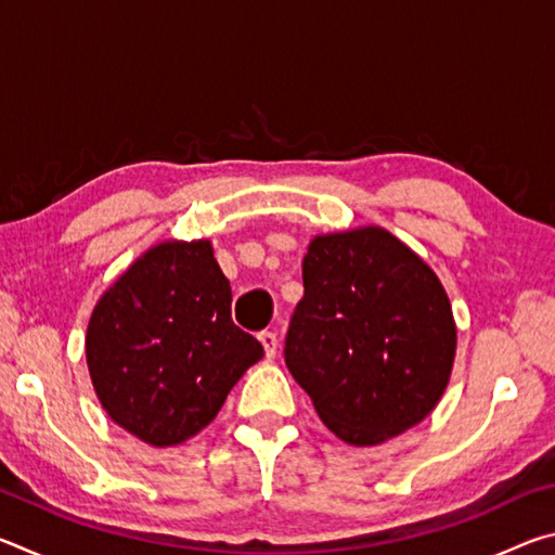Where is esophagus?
Wrapping results in <instances>:
<instances>
[{"label": "esophagus", "mask_w": 555, "mask_h": 555, "mask_svg": "<svg viewBox=\"0 0 555 555\" xmlns=\"http://www.w3.org/2000/svg\"><path fill=\"white\" fill-rule=\"evenodd\" d=\"M259 343H261V347H264V354L269 357H274L276 354V347H279V337H276V333H271V331H264V333H259Z\"/></svg>", "instance_id": "34e87169"}]
</instances>
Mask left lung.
I'll use <instances>...</instances> for the list:
<instances>
[{
    "instance_id": "obj_1",
    "label": "left lung",
    "mask_w": 555,
    "mask_h": 555,
    "mask_svg": "<svg viewBox=\"0 0 555 555\" xmlns=\"http://www.w3.org/2000/svg\"><path fill=\"white\" fill-rule=\"evenodd\" d=\"M455 343L443 284L391 232L370 224L308 244L284 357L345 443L379 446L421 424L448 387Z\"/></svg>"
}]
</instances>
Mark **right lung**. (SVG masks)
<instances>
[{
  "mask_svg": "<svg viewBox=\"0 0 555 555\" xmlns=\"http://www.w3.org/2000/svg\"><path fill=\"white\" fill-rule=\"evenodd\" d=\"M232 288L208 240L146 249L98 300L86 335L107 416L154 448L210 424L264 347L232 323Z\"/></svg>",
  "mask_w": 555,
  "mask_h": 555,
  "instance_id": "obj_1",
  "label": "right lung"
}]
</instances>
